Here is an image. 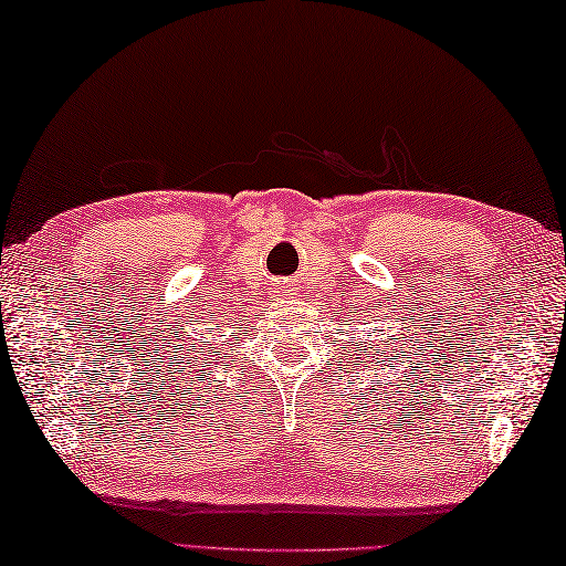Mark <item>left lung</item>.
<instances>
[{"label":"left lung","instance_id":"left-lung-1","mask_svg":"<svg viewBox=\"0 0 566 566\" xmlns=\"http://www.w3.org/2000/svg\"><path fill=\"white\" fill-rule=\"evenodd\" d=\"M368 311H370V308H368ZM348 325H350V323H348ZM398 340H400V338H392V335H388V340H380V343L385 345V350H390V343L395 345V348H398ZM365 355H368V358H370V353H365ZM382 358H385V360H390V368H395V365H392V360H398V358H400V353H395V355H392V358H390V353H385V355H382ZM375 360H378V358H375ZM385 360H380V363H385ZM355 365H360V363H358V360H355ZM365 368H368V365H365ZM375 375H378V373H375Z\"/></svg>","mask_w":566,"mask_h":566}]
</instances>
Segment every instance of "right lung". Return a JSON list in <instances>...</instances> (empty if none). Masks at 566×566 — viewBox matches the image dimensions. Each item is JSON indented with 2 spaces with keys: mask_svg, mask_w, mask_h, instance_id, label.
I'll return each instance as SVG.
<instances>
[{
  "mask_svg": "<svg viewBox=\"0 0 566 566\" xmlns=\"http://www.w3.org/2000/svg\"><path fill=\"white\" fill-rule=\"evenodd\" d=\"M216 331H218V325H216ZM176 340H181V335H176ZM174 350H176L178 355H186L188 350H191V353H198V350H203V348H198L196 343H188V340H184V343L174 345ZM196 360H198V358H196ZM184 368H186V365H184Z\"/></svg>",
  "mask_w": 566,
  "mask_h": 566,
  "instance_id": "add662e5",
  "label": "right lung"
}]
</instances>
